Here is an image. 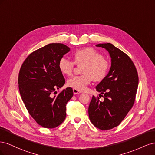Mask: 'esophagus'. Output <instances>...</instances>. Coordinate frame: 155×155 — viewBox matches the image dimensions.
Masks as SVG:
<instances>
[{
    "mask_svg": "<svg viewBox=\"0 0 155 155\" xmlns=\"http://www.w3.org/2000/svg\"><path fill=\"white\" fill-rule=\"evenodd\" d=\"M73 92H74V94H78L81 93L80 91L76 90V89H74V88L73 89Z\"/></svg>",
    "mask_w": 155,
    "mask_h": 155,
    "instance_id": "1",
    "label": "esophagus"
}]
</instances>
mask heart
Wrapping results in <instances>:
<instances>
[{"mask_svg":"<svg viewBox=\"0 0 155 155\" xmlns=\"http://www.w3.org/2000/svg\"><path fill=\"white\" fill-rule=\"evenodd\" d=\"M74 63L77 65H83L80 76H74L68 79L67 85L79 91L85 90L91 83L92 79L101 81L107 77L110 69L108 61L103 58V55L91 47L78 49L74 54ZM74 63L66 58H61L58 67L62 74L72 75Z\"/></svg>","mask_w":155,"mask_h":155,"instance_id":"b5f03b06","label":"heart"}]
</instances>
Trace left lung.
<instances>
[{"mask_svg":"<svg viewBox=\"0 0 155 155\" xmlns=\"http://www.w3.org/2000/svg\"><path fill=\"white\" fill-rule=\"evenodd\" d=\"M96 46L109 52L111 66L107 77L96 87V91L104 95V101L93 96L88 116L97 128L109 130L119 125L133 106L138 76L132 60L124 51L111 43Z\"/></svg>","mask_w":155,"mask_h":155,"instance_id":"obj_1","label":"left lung"}]
</instances>
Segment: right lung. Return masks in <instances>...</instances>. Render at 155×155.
I'll return each instance as SVG.
<instances>
[{
    "mask_svg": "<svg viewBox=\"0 0 155 155\" xmlns=\"http://www.w3.org/2000/svg\"><path fill=\"white\" fill-rule=\"evenodd\" d=\"M70 50L64 44H48L28 56L20 69L18 83L22 100L32 118L45 128H55L63 122L66 105L73 96L70 87L53 96L64 85L58 63Z\"/></svg>",
    "mask_w": 155,
    "mask_h": 155,
    "instance_id": "1",
    "label": "right lung"
}]
</instances>
